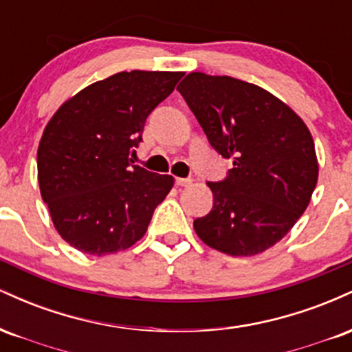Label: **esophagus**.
Returning <instances> with one entry per match:
<instances>
[{
  "instance_id": "esophagus-1",
  "label": "esophagus",
  "mask_w": 352,
  "mask_h": 352,
  "mask_svg": "<svg viewBox=\"0 0 352 352\" xmlns=\"http://www.w3.org/2000/svg\"><path fill=\"white\" fill-rule=\"evenodd\" d=\"M192 179H182V177H177L175 179V184L179 185V187H190L192 185Z\"/></svg>"
}]
</instances>
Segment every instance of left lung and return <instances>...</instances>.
Segmentation results:
<instances>
[{"label":"left lung","instance_id":"8db88e82","mask_svg":"<svg viewBox=\"0 0 352 352\" xmlns=\"http://www.w3.org/2000/svg\"><path fill=\"white\" fill-rule=\"evenodd\" d=\"M177 91L221 157L233 159L223 182H208L213 207L193 221L210 248L253 256L294 227L318 184L308 125L272 92L230 78L190 72Z\"/></svg>","mask_w":352,"mask_h":352}]
</instances>
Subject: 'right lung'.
Segmentation results:
<instances>
[{
  "mask_svg": "<svg viewBox=\"0 0 352 352\" xmlns=\"http://www.w3.org/2000/svg\"><path fill=\"white\" fill-rule=\"evenodd\" d=\"M184 72L122 71L60 104L38 147V182L54 228L79 252L131 248L173 187L172 175L132 165L145 119Z\"/></svg>",
  "mask_w": 352,
  "mask_h": 352,
  "instance_id": "add662e5",
  "label": "right lung"
}]
</instances>
